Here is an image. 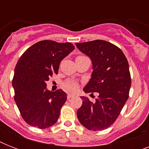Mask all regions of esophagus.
Instances as JSON below:
<instances>
[{
	"mask_svg": "<svg viewBox=\"0 0 149 149\" xmlns=\"http://www.w3.org/2000/svg\"><path fill=\"white\" fill-rule=\"evenodd\" d=\"M74 96H75V94H73V93H68L67 98H68V99H70V98L73 97Z\"/></svg>",
	"mask_w": 149,
	"mask_h": 149,
	"instance_id": "esophagus-1",
	"label": "esophagus"
}]
</instances>
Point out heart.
Returning <instances> with one entry per match:
<instances>
[{"label": "heart", "instance_id": "1", "mask_svg": "<svg viewBox=\"0 0 149 149\" xmlns=\"http://www.w3.org/2000/svg\"><path fill=\"white\" fill-rule=\"evenodd\" d=\"M79 57V56H78ZM78 83L74 79H68L63 84V87L69 91H74L78 88Z\"/></svg>", "mask_w": 149, "mask_h": 149}]
</instances>
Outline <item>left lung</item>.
<instances>
[{"instance_id": "left-lung-1", "label": "left lung", "mask_w": 149, "mask_h": 149, "mask_svg": "<svg viewBox=\"0 0 149 149\" xmlns=\"http://www.w3.org/2000/svg\"><path fill=\"white\" fill-rule=\"evenodd\" d=\"M76 45L92 62L91 78L84 91L99 94L95 102L80 97L83 104L77 111V118L86 129H107L118 118L128 98L132 80L127 58L119 48L106 41Z\"/></svg>"}]
</instances>
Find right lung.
Here are the masks:
<instances>
[{
    "instance_id": "obj_1",
    "label": "right lung",
    "mask_w": 149,
    "mask_h": 149,
    "mask_svg": "<svg viewBox=\"0 0 149 149\" xmlns=\"http://www.w3.org/2000/svg\"><path fill=\"white\" fill-rule=\"evenodd\" d=\"M72 43L38 42L20 57L15 69L12 86L15 100L24 121L40 129L56 124L67 99L63 90L52 92L46 82L58 73L59 64L72 52Z\"/></svg>"
}]
</instances>
